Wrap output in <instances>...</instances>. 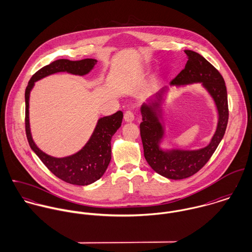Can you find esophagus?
I'll return each mask as SVG.
<instances>
[{
	"label": "esophagus",
	"instance_id": "esophagus-1",
	"mask_svg": "<svg viewBox=\"0 0 252 252\" xmlns=\"http://www.w3.org/2000/svg\"><path fill=\"white\" fill-rule=\"evenodd\" d=\"M134 119H135V116H134V113H133L132 111L128 110V111L125 112V114H124V120H125L126 122H133Z\"/></svg>",
	"mask_w": 252,
	"mask_h": 252
}]
</instances>
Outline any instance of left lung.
<instances>
[{
	"label": "left lung",
	"instance_id": "1",
	"mask_svg": "<svg viewBox=\"0 0 252 252\" xmlns=\"http://www.w3.org/2000/svg\"><path fill=\"white\" fill-rule=\"evenodd\" d=\"M188 57L185 68L171 81V86H186L201 83L215 102L218 121L216 132L209 144L199 149H163L166 137L162 117V104L169 87H163L141 107L143 122L140 125L144 158L157 174L170 180H183L195 175L210 160L226 131L229 111L225 81L216 68L202 55L184 50Z\"/></svg>",
	"mask_w": 252,
	"mask_h": 252
}]
</instances>
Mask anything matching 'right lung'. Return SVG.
I'll use <instances>...</instances> for the list:
<instances>
[{"mask_svg":"<svg viewBox=\"0 0 252 252\" xmlns=\"http://www.w3.org/2000/svg\"><path fill=\"white\" fill-rule=\"evenodd\" d=\"M97 64L96 59L70 61L59 59L44 66L31 77L25 90V127L28 143L46 168L57 178L74 185H88L100 180L105 174L111 159V138L120 128L123 112L117 111L111 115L101 117L85 145L76 153L57 158L40 150L35 144L30 128L29 100L35 82L53 73L69 72L75 75H85Z\"/></svg>","mask_w":252,"mask_h":252,"instance_id":"add662e5","label":"right lung"}]
</instances>
